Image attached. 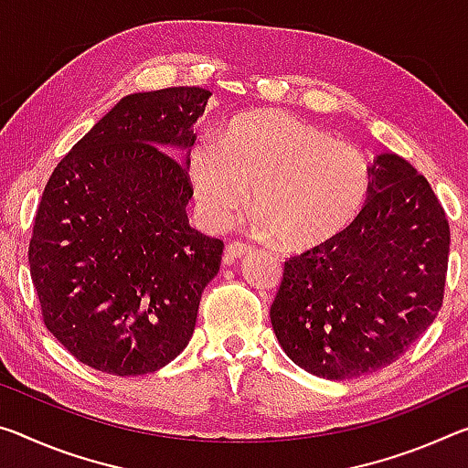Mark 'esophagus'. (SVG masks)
I'll return each mask as SVG.
<instances>
[{
	"label": "esophagus",
	"instance_id": "esophagus-1",
	"mask_svg": "<svg viewBox=\"0 0 468 468\" xmlns=\"http://www.w3.org/2000/svg\"><path fill=\"white\" fill-rule=\"evenodd\" d=\"M251 248L250 243H246V241H231L227 246V258L229 261H237V258H243V256H248V254H251Z\"/></svg>",
	"mask_w": 468,
	"mask_h": 468
}]
</instances>
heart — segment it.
<instances>
[{
  "instance_id": "heart-1",
  "label": "heart",
  "mask_w": 468,
  "mask_h": 468,
  "mask_svg": "<svg viewBox=\"0 0 468 468\" xmlns=\"http://www.w3.org/2000/svg\"><path fill=\"white\" fill-rule=\"evenodd\" d=\"M199 210L225 225L248 202L281 246L310 250L350 227L367 204L365 155L287 112H250L222 137L197 139L187 158Z\"/></svg>"
}]
</instances>
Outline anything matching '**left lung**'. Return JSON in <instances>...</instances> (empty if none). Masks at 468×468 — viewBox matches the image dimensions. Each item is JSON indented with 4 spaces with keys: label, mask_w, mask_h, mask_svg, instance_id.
<instances>
[{
    "label": "left lung",
    "mask_w": 468,
    "mask_h": 468,
    "mask_svg": "<svg viewBox=\"0 0 468 468\" xmlns=\"http://www.w3.org/2000/svg\"><path fill=\"white\" fill-rule=\"evenodd\" d=\"M450 225L431 185L396 154L370 166L368 202L333 239L285 261L271 306L295 365L344 381L398 360L443 303Z\"/></svg>",
    "instance_id": "1"
}]
</instances>
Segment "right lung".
I'll use <instances>...</instances> for the list:
<instances>
[{"mask_svg": "<svg viewBox=\"0 0 468 468\" xmlns=\"http://www.w3.org/2000/svg\"><path fill=\"white\" fill-rule=\"evenodd\" d=\"M207 89L122 98L64 155L35 214L28 266L48 331L118 377L155 373L196 329L225 243L191 229L187 162Z\"/></svg>", "mask_w": 468, "mask_h": 468, "instance_id": "add662e5", "label": "right lung"}]
</instances>
